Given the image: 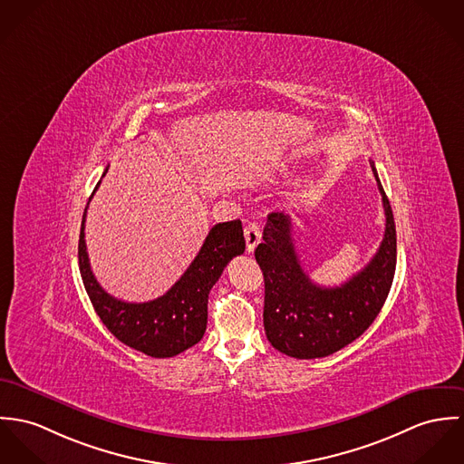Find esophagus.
Masks as SVG:
<instances>
[{
    "mask_svg": "<svg viewBox=\"0 0 464 464\" xmlns=\"http://www.w3.org/2000/svg\"><path fill=\"white\" fill-rule=\"evenodd\" d=\"M244 237H246V249H247V253H255L257 244L261 242V229H259L256 222H251V224L246 226Z\"/></svg>",
    "mask_w": 464,
    "mask_h": 464,
    "instance_id": "esophagus-1",
    "label": "esophagus"
}]
</instances>
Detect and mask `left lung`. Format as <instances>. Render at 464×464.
I'll use <instances>...</instances> for the list:
<instances>
[{"mask_svg":"<svg viewBox=\"0 0 464 464\" xmlns=\"http://www.w3.org/2000/svg\"><path fill=\"white\" fill-rule=\"evenodd\" d=\"M372 170L386 215L384 238L370 263L342 286L325 288L309 279L295 253L290 215L272 211L266 217L263 242L255 251L265 279L263 325L272 347L290 358H325L343 349L384 306L395 276L397 233L373 163Z\"/></svg>","mask_w":464,"mask_h":464,"instance_id":"8db88e82","label":"left lung"}]
</instances>
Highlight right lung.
<instances>
[{"mask_svg": "<svg viewBox=\"0 0 464 464\" xmlns=\"http://www.w3.org/2000/svg\"><path fill=\"white\" fill-rule=\"evenodd\" d=\"M87 208L78 242L80 274L106 329L124 345L151 358H172L201 342L207 331L208 294L224 266L246 251L242 222L215 224L198 256L167 294L150 303H124L106 294L92 274L85 246Z\"/></svg>", "mask_w": 464, "mask_h": 464, "instance_id": "obj_1", "label": "right lung"}]
</instances>
